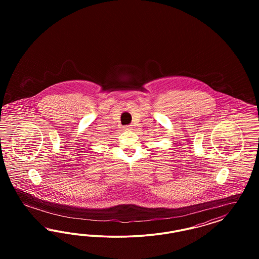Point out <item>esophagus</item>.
Returning <instances> with one entry per match:
<instances>
[{
	"label": "esophagus",
	"instance_id": "34e87169",
	"mask_svg": "<svg viewBox=\"0 0 259 259\" xmlns=\"http://www.w3.org/2000/svg\"><path fill=\"white\" fill-rule=\"evenodd\" d=\"M124 130H127V131H131V130H133V129H132V127H131V126H126V127H124Z\"/></svg>",
	"mask_w": 259,
	"mask_h": 259
}]
</instances>
